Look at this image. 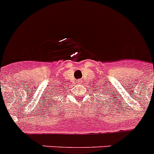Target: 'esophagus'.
I'll return each instance as SVG.
<instances>
[{"mask_svg":"<svg viewBox=\"0 0 154 154\" xmlns=\"http://www.w3.org/2000/svg\"><path fill=\"white\" fill-rule=\"evenodd\" d=\"M79 82H81V81H79Z\"/></svg>","mask_w":154,"mask_h":154,"instance_id":"obj_1","label":"esophagus"}]
</instances>
